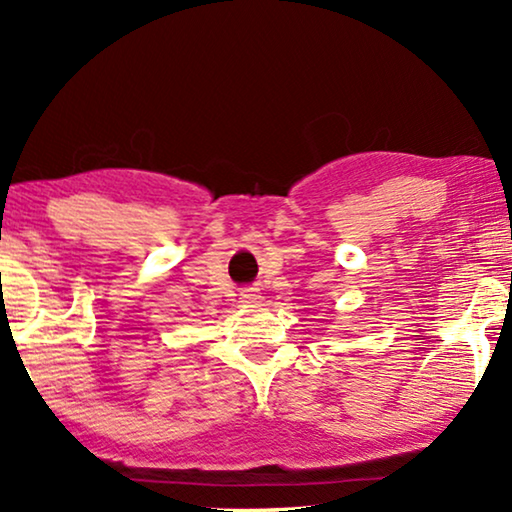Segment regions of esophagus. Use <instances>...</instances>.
Here are the masks:
<instances>
[{"label": "esophagus", "mask_w": 512, "mask_h": 512, "mask_svg": "<svg viewBox=\"0 0 512 512\" xmlns=\"http://www.w3.org/2000/svg\"><path fill=\"white\" fill-rule=\"evenodd\" d=\"M239 302H241V305H246V307H255V305H259V302H262V291L255 289V287L241 289Z\"/></svg>", "instance_id": "obj_1"}]
</instances>
